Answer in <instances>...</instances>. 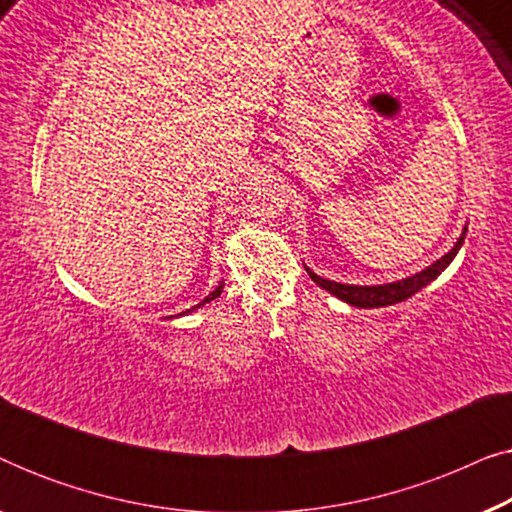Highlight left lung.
Returning a JSON list of instances; mask_svg holds the SVG:
<instances>
[{"instance_id": "8db88e82", "label": "left lung", "mask_w": 512, "mask_h": 512, "mask_svg": "<svg viewBox=\"0 0 512 512\" xmlns=\"http://www.w3.org/2000/svg\"><path fill=\"white\" fill-rule=\"evenodd\" d=\"M464 237H466V228L457 240V244H454V247L447 251L443 258H438L436 263L429 265V268L422 270V272H417V275L398 279V282H391V284H380V286L338 284V282H331V279L314 275L310 268H305V270H307V275L312 277V282H317L321 289H326L328 293H333L335 298L345 300V303H349V305H354V307H387V305H396L405 298L415 296V293L422 291L426 284H431L433 279H436L440 272H443L447 265L452 263V258L457 256L459 247L464 244Z\"/></svg>"}]
</instances>
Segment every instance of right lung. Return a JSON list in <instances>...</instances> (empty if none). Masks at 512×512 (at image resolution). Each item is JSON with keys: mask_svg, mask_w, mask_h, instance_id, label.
Returning a JSON list of instances; mask_svg holds the SVG:
<instances>
[{"mask_svg": "<svg viewBox=\"0 0 512 512\" xmlns=\"http://www.w3.org/2000/svg\"><path fill=\"white\" fill-rule=\"evenodd\" d=\"M221 291H223V282H221L219 286H216V289H214L212 293H209V296H207L205 300H202V303H198V305H195V307H191V310H186V312H193V310H198V307H200V305H205V303H209V300L219 298V296H221ZM181 314H184V312H181Z\"/></svg>", "mask_w": 512, "mask_h": 512, "instance_id": "1", "label": "right lung"}]
</instances>
